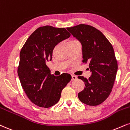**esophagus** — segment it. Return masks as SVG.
Segmentation results:
<instances>
[{
  "instance_id": "34e87169",
  "label": "esophagus",
  "mask_w": 130,
  "mask_h": 130,
  "mask_svg": "<svg viewBox=\"0 0 130 130\" xmlns=\"http://www.w3.org/2000/svg\"><path fill=\"white\" fill-rule=\"evenodd\" d=\"M76 79H77V76H74V75H72V76H71V79H72V80H76Z\"/></svg>"
}]
</instances>
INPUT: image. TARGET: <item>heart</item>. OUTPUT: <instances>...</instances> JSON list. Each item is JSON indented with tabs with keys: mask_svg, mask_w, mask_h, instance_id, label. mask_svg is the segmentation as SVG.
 <instances>
[{
	"mask_svg": "<svg viewBox=\"0 0 130 130\" xmlns=\"http://www.w3.org/2000/svg\"><path fill=\"white\" fill-rule=\"evenodd\" d=\"M72 41H74V40H71V41H70V42H72Z\"/></svg>",
	"mask_w": 130,
	"mask_h": 130,
	"instance_id": "b5f03b06",
	"label": "heart"
}]
</instances>
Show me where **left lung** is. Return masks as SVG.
Instances as JSON below:
<instances>
[{"label": "left lung", "instance_id": "8db88e82", "mask_svg": "<svg viewBox=\"0 0 130 130\" xmlns=\"http://www.w3.org/2000/svg\"><path fill=\"white\" fill-rule=\"evenodd\" d=\"M67 29L81 43L82 62L88 64L91 73L88 79L78 77L85 83L78 98L86 105H98L109 96L116 79L118 63L113 48L102 32L93 26L80 24Z\"/></svg>", "mask_w": 130, "mask_h": 130}]
</instances>
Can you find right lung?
Instances as JSON below:
<instances>
[{"mask_svg":"<svg viewBox=\"0 0 130 130\" xmlns=\"http://www.w3.org/2000/svg\"><path fill=\"white\" fill-rule=\"evenodd\" d=\"M70 36L64 28L42 26L31 34L20 51L18 70L20 84L29 100L39 107L50 108L57 104L71 80L68 73L51 74L46 65L52 60L56 45Z\"/></svg>","mask_w":130,"mask_h":130,"instance_id":"1","label":"right lung"}]
</instances>
